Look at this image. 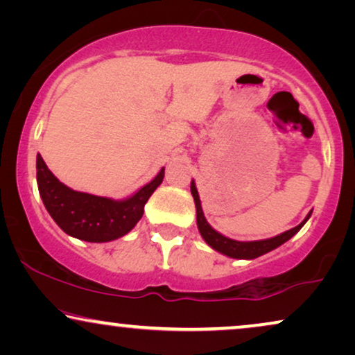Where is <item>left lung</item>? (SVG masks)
<instances>
[{"instance_id": "obj_1", "label": "left lung", "mask_w": 355, "mask_h": 355, "mask_svg": "<svg viewBox=\"0 0 355 355\" xmlns=\"http://www.w3.org/2000/svg\"><path fill=\"white\" fill-rule=\"evenodd\" d=\"M191 192L193 197V202H196V210H197V227L200 231V234L208 245L211 249H215L216 252H220L223 255L231 257V259H245V260H252L257 259V257L266 254V252L276 249L281 244H284L286 241H289L295 232H297L300 227H302L307 220L312 215V211L305 216V220L300 223L299 226L293 227V230L283 232V234H278L271 239H263V241H249V242H242V241H234L230 239V237L220 234V232L213 230V227L208 225V221L203 216V210H202V203H200V197H198L196 182H191Z\"/></svg>"}]
</instances>
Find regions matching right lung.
<instances>
[{"instance_id": "add662e5", "label": "right lung", "mask_w": 355, "mask_h": 355, "mask_svg": "<svg viewBox=\"0 0 355 355\" xmlns=\"http://www.w3.org/2000/svg\"><path fill=\"white\" fill-rule=\"evenodd\" d=\"M163 178L164 168L132 197L113 200L72 191L48 169L40 153L37 155V184L43 205L66 234L87 242H110L128 234L142 218L145 203Z\"/></svg>"}]
</instances>
